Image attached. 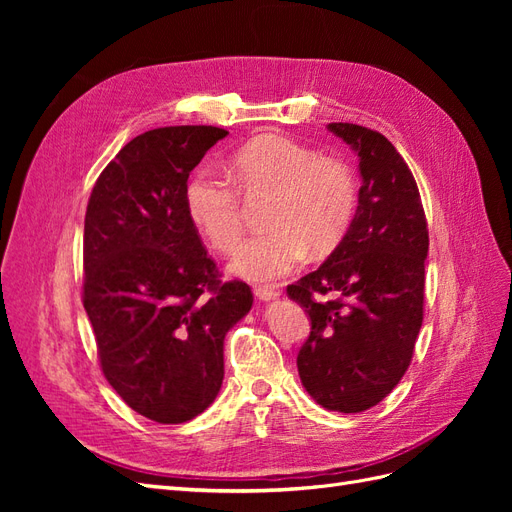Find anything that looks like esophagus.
Returning <instances> with one entry per match:
<instances>
[{
  "mask_svg": "<svg viewBox=\"0 0 512 512\" xmlns=\"http://www.w3.org/2000/svg\"><path fill=\"white\" fill-rule=\"evenodd\" d=\"M254 294L260 301H271L277 297V294H280V290H277L275 286H254Z\"/></svg>",
  "mask_w": 512,
  "mask_h": 512,
  "instance_id": "obj_1",
  "label": "esophagus"
}]
</instances>
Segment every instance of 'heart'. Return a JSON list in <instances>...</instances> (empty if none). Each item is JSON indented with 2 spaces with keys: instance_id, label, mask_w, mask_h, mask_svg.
Listing matches in <instances>:
<instances>
[{
  "instance_id": "obj_1",
  "label": "heart",
  "mask_w": 512,
  "mask_h": 512,
  "mask_svg": "<svg viewBox=\"0 0 512 512\" xmlns=\"http://www.w3.org/2000/svg\"><path fill=\"white\" fill-rule=\"evenodd\" d=\"M232 178L200 168L185 185V209L215 252L230 254L243 235V192L271 196L262 235L247 239L232 258V273L271 282L299 267L305 252L327 256L342 243L359 205L352 166L286 136L252 138L230 158Z\"/></svg>"
}]
</instances>
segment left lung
<instances>
[{
  "mask_svg": "<svg viewBox=\"0 0 512 512\" xmlns=\"http://www.w3.org/2000/svg\"><path fill=\"white\" fill-rule=\"evenodd\" d=\"M329 130L359 153V207L333 254L286 290L312 320L297 354L305 391L350 414L376 406L410 367L429 232L412 170L389 138L356 123Z\"/></svg>",
  "mask_w": 512,
  "mask_h": 512,
  "instance_id": "obj_1",
  "label": "left lung"
}]
</instances>
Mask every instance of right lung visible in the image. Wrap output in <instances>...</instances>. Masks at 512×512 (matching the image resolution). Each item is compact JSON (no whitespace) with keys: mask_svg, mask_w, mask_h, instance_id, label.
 <instances>
[{"mask_svg":"<svg viewBox=\"0 0 512 512\" xmlns=\"http://www.w3.org/2000/svg\"><path fill=\"white\" fill-rule=\"evenodd\" d=\"M228 132L149 130L123 147L91 190L83 305L102 374L151 421L205 412L224 380V337L252 307L245 282H222L185 209L194 166Z\"/></svg>","mask_w":512,"mask_h":512,"instance_id":"obj_1","label":"right lung"}]
</instances>
